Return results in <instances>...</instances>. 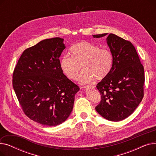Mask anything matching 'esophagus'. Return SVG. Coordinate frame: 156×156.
I'll use <instances>...</instances> for the list:
<instances>
[{"instance_id":"34e87169","label":"esophagus","mask_w":156,"mask_h":156,"mask_svg":"<svg viewBox=\"0 0 156 156\" xmlns=\"http://www.w3.org/2000/svg\"><path fill=\"white\" fill-rule=\"evenodd\" d=\"M84 88H92V89H94L95 88V86L94 85H89V86H86V87H84Z\"/></svg>"}]
</instances>
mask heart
Segmentation results:
<instances>
[{
	"label": "heart",
	"mask_w": 156,
	"mask_h": 156,
	"mask_svg": "<svg viewBox=\"0 0 156 156\" xmlns=\"http://www.w3.org/2000/svg\"><path fill=\"white\" fill-rule=\"evenodd\" d=\"M71 56L64 55L60 61V67L65 76L71 80L78 79L80 72L84 70L80 78L81 84L90 83L105 78L110 73L113 66V55L107 48L87 42H81L70 48Z\"/></svg>",
	"instance_id": "b5f03b06"
}]
</instances>
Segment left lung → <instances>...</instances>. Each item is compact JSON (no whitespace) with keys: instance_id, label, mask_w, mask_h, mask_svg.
I'll list each match as a JSON object with an SVG mask.
<instances>
[{"instance_id":"1","label":"left lung","mask_w":156,"mask_h":156,"mask_svg":"<svg viewBox=\"0 0 156 156\" xmlns=\"http://www.w3.org/2000/svg\"><path fill=\"white\" fill-rule=\"evenodd\" d=\"M106 41L113 55V66L109 75L97 85L101 101L95 110L106 119L119 121L130 116L143 99L144 69L129 41L112 34L108 35Z\"/></svg>"}]
</instances>
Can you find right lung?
<instances>
[{"label":"right lung","instance_id":"1","mask_svg":"<svg viewBox=\"0 0 156 156\" xmlns=\"http://www.w3.org/2000/svg\"><path fill=\"white\" fill-rule=\"evenodd\" d=\"M63 41L45 39L27 48L13 72V88L23 112L45 126L59 125L68 119L80 90L61 69Z\"/></svg>","mask_w":156,"mask_h":156}]
</instances>
